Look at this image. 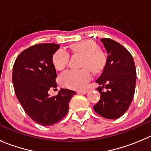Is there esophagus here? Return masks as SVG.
Masks as SVG:
<instances>
[{"label": "esophagus", "instance_id": "obj_1", "mask_svg": "<svg viewBox=\"0 0 151 151\" xmlns=\"http://www.w3.org/2000/svg\"><path fill=\"white\" fill-rule=\"evenodd\" d=\"M77 92V94H86V93H88V90H83V91H80V90H79Z\"/></svg>", "mask_w": 151, "mask_h": 151}]
</instances>
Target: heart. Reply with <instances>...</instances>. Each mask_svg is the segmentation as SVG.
Wrapping results in <instances>:
<instances>
[{
	"mask_svg": "<svg viewBox=\"0 0 151 151\" xmlns=\"http://www.w3.org/2000/svg\"><path fill=\"white\" fill-rule=\"evenodd\" d=\"M71 49L75 53L83 55L82 66L88 67L93 72L99 73L106 65V57L99 50L95 42L83 41L73 44ZM69 60V53L65 49L56 50L52 57V63L55 68L61 71L67 66ZM88 68L75 70L71 69L65 71L60 75V82L63 86L72 89L80 90L84 88L86 84L91 79V73Z\"/></svg>",
	"mask_w": 151,
	"mask_h": 151,
	"instance_id": "1",
	"label": "heart"
}]
</instances>
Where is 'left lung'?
<instances>
[{
    "label": "left lung",
    "instance_id": "obj_1",
    "mask_svg": "<svg viewBox=\"0 0 151 151\" xmlns=\"http://www.w3.org/2000/svg\"><path fill=\"white\" fill-rule=\"evenodd\" d=\"M107 53L102 74L96 80L101 99L93 108L102 117L117 119L124 115L133 99L136 70L133 56L124 47L110 39H101ZM104 88L107 91L104 92Z\"/></svg>",
    "mask_w": 151,
    "mask_h": 151
}]
</instances>
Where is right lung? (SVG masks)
Returning <instances> with one entry per match:
<instances>
[{
  "label": "right lung",
  "mask_w": 151,
  "mask_h": 151,
  "mask_svg": "<svg viewBox=\"0 0 151 151\" xmlns=\"http://www.w3.org/2000/svg\"><path fill=\"white\" fill-rule=\"evenodd\" d=\"M60 48L57 44H38L18 55L12 68V83L18 101L28 116L42 126L60 122L68 111L75 91L61 88L50 96V88L56 87V69L52 57Z\"/></svg>",
  "instance_id": "right-lung-1"
}]
</instances>
